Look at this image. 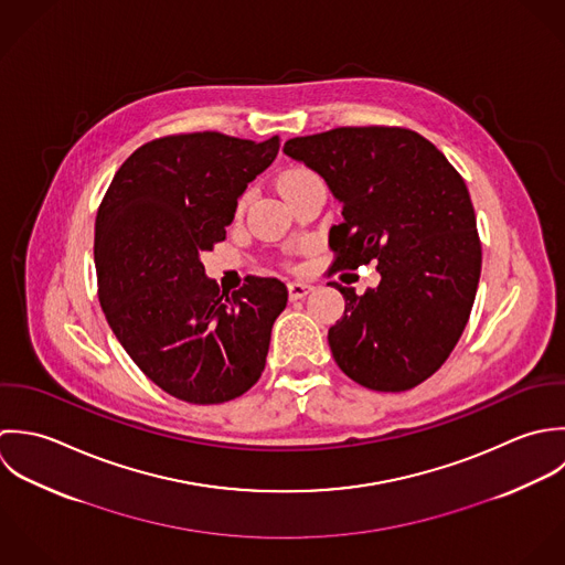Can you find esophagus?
I'll return each instance as SVG.
<instances>
[{
    "label": "esophagus",
    "mask_w": 565,
    "mask_h": 565,
    "mask_svg": "<svg viewBox=\"0 0 565 565\" xmlns=\"http://www.w3.org/2000/svg\"><path fill=\"white\" fill-rule=\"evenodd\" d=\"M310 290H312V286H310V284H306V281H292V284H288V295H290V299H292V301L303 299Z\"/></svg>",
    "instance_id": "1"
}]
</instances>
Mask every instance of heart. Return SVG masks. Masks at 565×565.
<instances>
[{
	"label": "heart",
	"instance_id": "obj_1",
	"mask_svg": "<svg viewBox=\"0 0 565 565\" xmlns=\"http://www.w3.org/2000/svg\"><path fill=\"white\" fill-rule=\"evenodd\" d=\"M315 177H317V174H315L312 170L303 168V166L288 168V170H284L281 177H279V190H281V194H286L288 190H292V188H297V185H301V183H306V181H310V179H315ZM244 203H246V194L237 201V210H242Z\"/></svg>",
	"mask_w": 565,
	"mask_h": 565
}]
</instances>
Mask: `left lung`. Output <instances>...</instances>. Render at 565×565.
Instances as JSON below:
<instances>
[{
	"label": "left lung",
	"mask_w": 565,
	"mask_h": 565,
	"mask_svg": "<svg viewBox=\"0 0 565 565\" xmlns=\"http://www.w3.org/2000/svg\"><path fill=\"white\" fill-rule=\"evenodd\" d=\"M284 152L319 172L342 203L332 270L377 262L380 286L344 297L330 328L342 373L384 393L408 391L448 360L476 299L482 248L462 177L399 126H340L295 137Z\"/></svg>",
	"instance_id": "left-lung-1"
}]
</instances>
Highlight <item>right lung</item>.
<instances>
[{"instance_id":"obj_1","label":"right lung","mask_w":565,"mask_h":565,"mask_svg":"<svg viewBox=\"0 0 565 565\" xmlns=\"http://www.w3.org/2000/svg\"><path fill=\"white\" fill-rule=\"evenodd\" d=\"M277 150L279 135L259 143L216 130L166 135L121 163L98 207L103 312L143 375L177 399L223 404L264 371L286 286L248 275L221 292L201 257L225 239L237 199Z\"/></svg>"}]
</instances>
